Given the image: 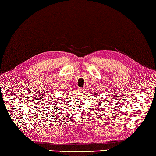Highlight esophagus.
<instances>
[{"mask_svg": "<svg viewBox=\"0 0 156 156\" xmlns=\"http://www.w3.org/2000/svg\"><path fill=\"white\" fill-rule=\"evenodd\" d=\"M77 91H78V92H83V91H84V89L83 88H77Z\"/></svg>", "mask_w": 156, "mask_h": 156, "instance_id": "obj_1", "label": "esophagus"}]
</instances>
